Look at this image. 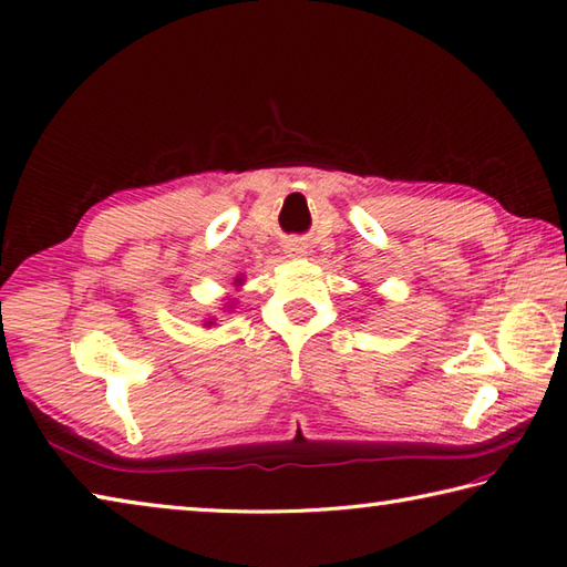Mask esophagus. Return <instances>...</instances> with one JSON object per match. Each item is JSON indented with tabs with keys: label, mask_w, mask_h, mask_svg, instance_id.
Instances as JSON below:
<instances>
[{
	"label": "esophagus",
	"mask_w": 567,
	"mask_h": 567,
	"mask_svg": "<svg viewBox=\"0 0 567 567\" xmlns=\"http://www.w3.org/2000/svg\"><path fill=\"white\" fill-rule=\"evenodd\" d=\"M285 252L290 257H302L305 255V245L300 240H290L285 245Z\"/></svg>",
	"instance_id": "obj_1"
}]
</instances>
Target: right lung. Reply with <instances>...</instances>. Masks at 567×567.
<instances>
[{
    "mask_svg": "<svg viewBox=\"0 0 567 567\" xmlns=\"http://www.w3.org/2000/svg\"><path fill=\"white\" fill-rule=\"evenodd\" d=\"M235 285H243V277H238V280H235ZM205 324H208V327H210L213 322H210V319H208V322H205Z\"/></svg>",
    "mask_w": 567,
    "mask_h": 567,
    "instance_id": "add662e5",
    "label": "right lung"
}]
</instances>
